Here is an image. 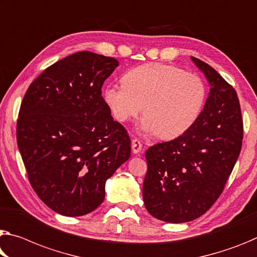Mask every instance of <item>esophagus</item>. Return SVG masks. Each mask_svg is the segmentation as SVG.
Returning a JSON list of instances; mask_svg holds the SVG:
<instances>
[{"label":"esophagus","instance_id":"esophagus-1","mask_svg":"<svg viewBox=\"0 0 257 257\" xmlns=\"http://www.w3.org/2000/svg\"><path fill=\"white\" fill-rule=\"evenodd\" d=\"M132 149H133V152L137 154L141 152L142 149H143V144H142V142L140 140L135 138V140H133L132 142Z\"/></svg>","mask_w":257,"mask_h":257}]
</instances>
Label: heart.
<instances>
[{
	"instance_id": "1",
	"label": "heart",
	"mask_w": 257,
	"mask_h": 257,
	"mask_svg": "<svg viewBox=\"0 0 257 257\" xmlns=\"http://www.w3.org/2000/svg\"><path fill=\"white\" fill-rule=\"evenodd\" d=\"M122 81L104 89L105 103L114 119L123 123L143 108L142 129L164 140L189 132L202 114L208 97L200 76L174 65H138L125 72Z\"/></svg>"
}]
</instances>
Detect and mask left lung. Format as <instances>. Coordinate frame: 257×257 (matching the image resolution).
<instances>
[{
  "label": "left lung",
  "mask_w": 257,
  "mask_h": 257,
  "mask_svg": "<svg viewBox=\"0 0 257 257\" xmlns=\"http://www.w3.org/2000/svg\"><path fill=\"white\" fill-rule=\"evenodd\" d=\"M211 85L206 106L192 128L146 151L145 208L169 223L190 222L216 202L241 151L243 123L234 88L192 57Z\"/></svg>",
  "instance_id": "8db88e82"
}]
</instances>
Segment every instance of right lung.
Instances as JSON below:
<instances>
[{"instance_id": "right-lung-1", "label": "right lung", "mask_w": 257, "mask_h": 257, "mask_svg": "<svg viewBox=\"0 0 257 257\" xmlns=\"http://www.w3.org/2000/svg\"><path fill=\"white\" fill-rule=\"evenodd\" d=\"M119 62L75 52L47 67L20 105L17 144L39 198L56 213L82 216L105 198V182L130 157L125 128L101 97Z\"/></svg>"}]
</instances>
